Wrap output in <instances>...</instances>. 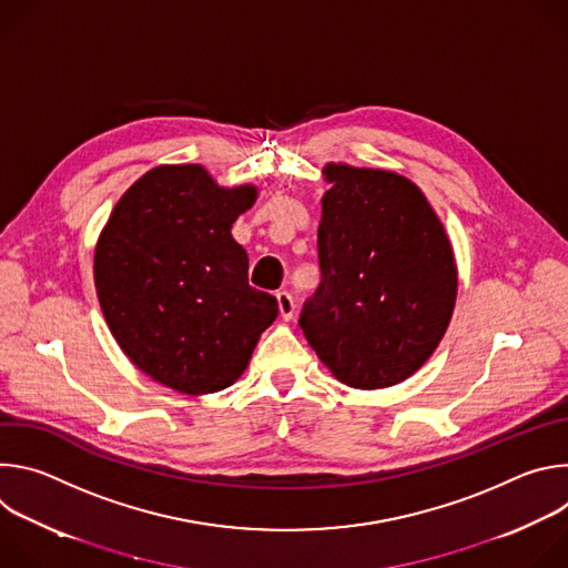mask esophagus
Returning a JSON list of instances; mask_svg holds the SVG:
<instances>
[{
	"mask_svg": "<svg viewBox=\"0 0 568 568\" xmlns=\"http://www.w3.org/2000/svg\"><path fill=\"white\" fill-rule=\"evenodd\" d=\"M276 301H278V312L285 321L294 318V312H296V303L292 298L290 292H276Z\"/></svg>",
	"mask_w": 568,
	"mask_h": 568,
	"instance_id": "esophagus-1",
	"label": "esophagus"
}]
</instances>
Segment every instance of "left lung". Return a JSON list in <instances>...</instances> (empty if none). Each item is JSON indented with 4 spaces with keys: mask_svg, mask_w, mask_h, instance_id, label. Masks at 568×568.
Returning a JSON list of instances; mask_svg holds the SVG:
<instances>
[{
    "mask_svg": "<svg viewBox=\"0 0 568 568\" xmlns=\"http://www.w3.org/2000/svg\"><path fill=\"white\" fill-rule=\"evenodd\" d=\"M316 233L321 285L298 326L353 388L412 377L445 337L458 294L449 235L425 193L384 169L326 164Z\"/></svg>",
    "mask_w": 568,
    "mask_h": 568,
    "instance_id": "obj_1",
    "label": "left lung"
}]
</instances>
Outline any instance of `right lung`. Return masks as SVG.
<instances>
[{
	"label": "right lung",
	"mask_w": 568,
	"mask_h": 568,
	"mask_svg": "<svg viewBox=\"0 0 568 568\" xmlns=\"http://www.w3.org/2000/svg\"><path fill=\"white\" fill-rule=\"evenodd\" d=\"M256 197L254 184L220 186L200 164H164L112 209L94 250L97 294L112 337L154 382L186 395L231 386L278 316L231 235Z\"/></svg>",
	"instance_id": "obj_1"
}]
</instances>
